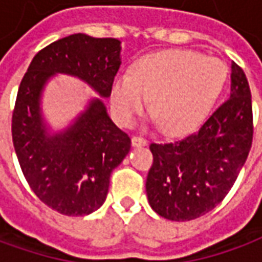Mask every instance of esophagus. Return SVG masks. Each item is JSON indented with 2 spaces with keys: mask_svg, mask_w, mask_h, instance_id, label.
<instances>
[{
  "mask_svg": "<svg viewBox=\"0 0 262 262\" xmlns=\"http://www.w3.org/2000/svg\"><path fill=\"white\" fill-rule=\"evenodd\" d=\"M147 142H146V139H143L140 136H133L132 137V146H135V147H142V146H146Z\"/></svg>",
  "mask_w": 262,
  "mask_h": 262,
  "instance_id": "obj_1",
  "label": "esophagus"
}]
</instances>
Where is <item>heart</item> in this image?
Instances as JSON below:
<instances>
[{
  "label": "heart",
  "instance_id": "b5f03b06",
  "mask_svg": "<svg viewBox=\"0 0 262 262\" xmlns=\"http://www.w3.org/2000/svg\"><path fill=\"white\" fill-rule=\"evenodd\" d=\"M227 67L217 57L191 50H164L135 61L130 74L115 77L111 108L120 125L151 112L163 130L182 135L202 122L225 86Z\"/></svg>",
  "mask_w": 262,
  "mask_h": 262
}]
</instances>
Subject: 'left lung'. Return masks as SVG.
Returning a JSON list of instances; mask_svg holds the SVG:
<instances>
[{"label": "left lung", "mask_w": 262, "mask_h": 262, "mask_svg": "<svg viewBox=\"0 0 262 262\" xmlns=\"http://www.w3.org/2000/svg\"><path fill=\"white\" fill-rule=\"evenodd\" d=\"M230 98L196 132L176 142L151 143L148 203L174 222L196 219L220 203L233 184L253 143V106L247 77L231 63Z\"/></svg>", "instance_id": "obj_1"}]
</instances>
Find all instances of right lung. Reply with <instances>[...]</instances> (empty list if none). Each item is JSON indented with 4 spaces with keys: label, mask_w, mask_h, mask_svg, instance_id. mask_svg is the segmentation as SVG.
Masks as SVG:
<instances>
[{
    "label": "right lung",
    "mask_w": 262,
    "mask_h": 262,
    "mask_svg": "<svg viewBox=\"0 0 262 262\" xmlns=\"http://www.w3.org/2000/svg\"><path fill=\"white\" fill-rule=\"evenodd\" d=\"M120 40L75 33L53 42L33 57L20 81L12 140L26 181L49 208L85 216L102 206L111 172L130 150V139L109 118L103 98L120 64ZM56 74L77 76L100 95L60 132L42 116L41 95Z\"/></svg>",
    "instance_id": "1"
}]
</instances>
